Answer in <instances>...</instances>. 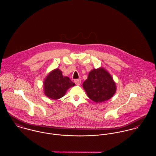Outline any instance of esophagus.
I'll return each mask as SVG.
<instances>
[{"label": "esophagus", "mask_w": 156, "mask_h": 156, "mask_svg": "<svg viewBox=\"0 0 156 156\" xmlns=\"http://www.w3.org/2000/svg\"><path fill=\"white\" fill-rule=\"evenodd\" d=\"M74 82L76 85H79L81 83V80L80 79H75L74 80Z\"/></svg>", "instance_id": "34e87169"}]
</instances>
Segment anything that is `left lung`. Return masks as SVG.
<instances>
[{
  "instance_id": "obj_1",
  "label": "left lung",
  "mask_w": 156,
  "mask_h": 156,
  "mask_svg": "<svg viewBox=\"0 0 156 156\" xmlns=\"http://www.w3.org/2000/svg\"><path fill=\"white\" fill-rule=\"evenodd\" d=\"M83 87L89 98L96 103L110 99L116 91V85L111 74L103 68L90 71Z\"/></svg>"
}]
</instances>
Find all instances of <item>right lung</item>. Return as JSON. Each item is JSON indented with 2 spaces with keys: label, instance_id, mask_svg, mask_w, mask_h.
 <instances>
[{
  "label": "right lung",
  "instance_id": "obj_1",
  "mask_svg": "<svg viewBox=\"0 0 156 156\" xmlns=\"http://www.w3.org/2000/svg\"><path fill=\"white\" fill-rule=\"evenodd\" d=\"M73 86L74 83L70 79L63 76L62 71L57 68L47 76L44 82V90L48 97L56 100L62 97L67 89Z\"/></svg>",
  "mask_w": 156,
  "mask_h": 156
}]
</instances>
